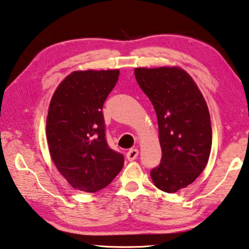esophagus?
<instances>
[{
    "mask_svg": "<svg viewBox=\"0 0 249 249\" xmlns=\"http://www.w3.org/2000/svg\"><path fill=\"white\" fill-rule=\"evenodd\" d=\"M137 156H139V149H136V148L129 149V151L126 153V157H127L128 160H136Z\"/></svg>",
    "mask_w": 249,
    "mask_h": 249,
    "instance_id": "obj_1",
    "label": "esophagus"
}]
</instances>
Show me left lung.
<instances>
[{"label": "left lung", "mask_w": 249, "mask_h": 249, "mask_svg": "<svg viewBox=\"0 0 249 249\" xmlns=\"http://www.w3.org/2000/svg\"><path fill=\"white\" fill-rule=\"evenodd\" d=\"M159 122L161 160L152 169L155 186L166 193L187 187L200 175L212 149L210 110L198 86L179 66L134 70Z\"/></svg>", "instance_id": "8db88e82"}]
</instances>
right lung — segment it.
<instances>
[{
    "label": "right lung",
    "instance_id": "right-lung-1",
    "mask_svg": "<svg viewBox=\"0 0 249 249\" xmlns=\"http://www.w3.org/2000/svg\"><path fill=\"white\" fill-rule=\"evenodd\" d=\"M120 70L74 71L51 98L46 140L51 160L75 189L95 193L124 166V156L105 140L103 104Z\"/></svg>",
    "mask_w": 249,
    "mask_h": 249
}]
</instances>
